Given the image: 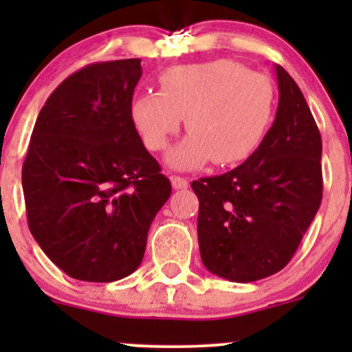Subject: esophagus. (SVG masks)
Returning <instances> with one entry per match:
<instances>
[{"label": "esophagus", "instance_id": "34e87169", "mask_svg": "<svg viewBox=\"0 0 352 352\" xmlns=\"http://www.w3.org/2000/svg\"><path fill=\"white\" fill-rule=\"evenodd\" d=\"M170 180H172L173 189H187V187H189V180L184 179V177L172 175V177H170Z\"/></svg>", "mask_w": 352, "mask_h": 352}]
</instances>
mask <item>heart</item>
<instances>
[{"mask_svg": "<svg viewBox=\"0 0 352 352\" xmlns=\"http://www.w3.org/2000/svg\"><path fill=\"white\" fill-rule=\"evenodd\" d=\"M158 85L160 91L133 98L131 117L150 151H162L186 117L189 136L166 156L175 168H197L209 160L221 166L242 162L274 119L272 81L230 59L170 67Z\"/></svg>", "mask_w": 352, "mask_h": 352, "instance_id": "heart-1", "label": "heart"}]
</instances>
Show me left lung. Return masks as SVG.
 I'll list each match as a JSON object with an SVG mask.
<instances>
[{
    "label": "left lung",
    "instance_id": "8db88e82",
    "mask_svg": "<svg viewBox=\"0 0 352 352\" xmlns=\"http://www.w3.org/2000/svg\"><path fill=\"white\" fill-rule=\"evenodd\" d=\"M279 105L262 143L236 168L190 184L202 264L233 283L276 274L322 202V138L300 87L276 66Z\"/></svg>",
    "mask_w": 352,
    "mask_h": 352
}]
</instances>
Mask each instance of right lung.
<instances>
[{"mask_svg": "<svg viewBox=\"0 0 352 352\" xmlns=\"http://www.w3.org/2000/svg\"><path fill=\"white\" fill-rule=\"evenodd\" d=\"M141 59L94 63L38 112L22 168L35 242L69 278L112 283L143 261L172 184L131 117Z\"/></svg>", "mask_w": 352, "mask_h": 352, "instance_id": "right-lung-1", "label": "right lung"}]
</instances>
